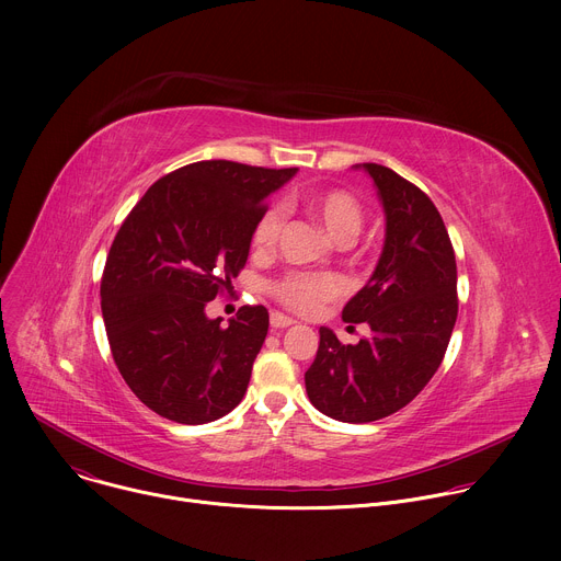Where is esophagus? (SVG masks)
Segmentation results:
<instances>
[{
    "mask_svg": "<svg viewBox=\"0 0 561 561\" xmlns=\"http://www.w3.org/2000/svg\"><path fill=\"white\" fill-rule=\"evenodd\" d=\"M293 324H295L293 317H286V314H282V312H271V327H273V329H288V327H293Z\"/></svg>",
    "mask_w": 561,
    "mask_h": 561,
    "instance_id": "34e87169",
    "label": "esophagus"
}]
</instances>
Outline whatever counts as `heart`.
<instances>
[{
	"mask_svg": "<svg viewBox=\"0 0 561 561\" xmlns=\"http://www.w3.org/2000/svg\"><path fill=\"white\" fill-rule=\"evenodd\" d=\"M297 206L322 226L335 242H348L364 224V208L359 199L342 188L317 191L297 199ZM282 230V213L277 206L264 208L251 232V244L257 251H271L277 244ZM344 293V282L331 273H290L277 286V299L295 312H314L324 301Z\"/></svg>",
	"mask_w": 561,
	"mask_h": 561,
	"instance_id": "heart-1",
	"label": "heart"
}]
</instances>
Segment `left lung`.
<instances>
[{"instance_id": "1", "label": "left lung", "mask_w": 561, "mask_h": 561, "mask_svg": "<svg viewBox=\"0 0 561 561\" xmlns=\"http://www.w3.org/2000/svg\"><path fill=\"white\" fill-rule=\"evenodd\" d=\"M355 169L375 182L386 239L342 319L366 322L370 337L342 344L322 327L304 381L319 413L366 424L413 402L439 368L457 319V264L444 219L424 191L381 164Z\"/></svg>"}]
</instances>
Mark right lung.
Wrapping results in <instances>:
<instances>
[{
    "label": "right lung",
    "mask_w": 561,
    "mask_h": 561,
    "mask_svg": "<svg viewBox=\"0 0 561 561\" xmlns=\"http://www.w3.org/2000/svg\"><path fill=\"white\" fill-rule=\"evenodd\" d=\"M295 173L195 162L157 180L117 230L100 288L104 327L124 381L157 415L197 426L242 402L268 310L242 306L221 327L206 304L247 266L266 197Z\"/></svg>",
    "instance_id": "add662e5"
}]
</instances>
